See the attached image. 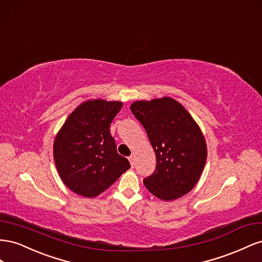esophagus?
<instances>
[{
  "label": "esophagus",
  "instance_id": "34e87169",
  "mask_svg": "<svg viewBox=\"0 0 262 262\" xmlns=\"http://www.w3.org/2000/svg\"><path fill=\"white\" fill-rule=\"evenodd\" d=\"M128 159H129V162H130V164H132V167H133V168L135 167V156L132 155Z\"/></svg>",
  "mask_w": 262,
  "mask_h": 262
}]
</instances>
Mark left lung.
<instances>
[{
  "mask_svg": "<svg viewBox=\"0 0 262 262\" xmlns=\"http://www.w3.org/2000/svg\"><path fill=\"white\" fill-rule=\"evenodd\" d=\"M132 113L144 126L156 154L155 172L146 178L147 190L162 201L189 193L203 172L207 147L203 133L182 104L169 96L136 101Z\"/></svg>",
  "mask_w": 262,
  "mask_h": 262,
  "instance_id": "obj_1",
  "label": "left lung"
}]
</instances>
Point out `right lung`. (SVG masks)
I'll return each mask as SVG.
<instances>
[{
	"instance_id": "1",
	"label": "right lung",
	"mask_w": 262,
	"mask_h": 262,
	"mask_svg": "<svg viewBox=\"0 0 262 262\" xmlns=\"http://www.w3.org/2000/svg\"><path fill=\"white\" fill-rule=\"evenodd\" d=\"M122 106L119 101H85L56 135L54 159L58 173L81 196L100 195L130 168L129 161L117 154L110 133V125Z\"/></svg>"
}]
</instances>
